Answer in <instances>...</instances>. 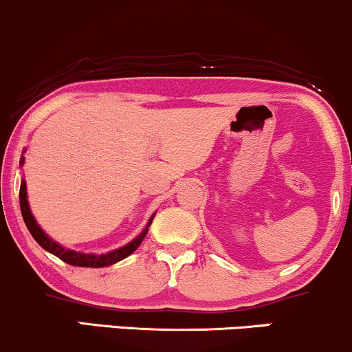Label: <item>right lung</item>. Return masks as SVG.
I'll use <instances>...</instances> for the list:
<instances>
[{"mask_svg": "<svg viewBox=\"0 0 352 352\" xmlns=\"http://www.w3.org/2000/svg\"><path fill=\"white\" fill-rule=\"evenodd\" d=\"M19 164H24V156H21V161ZM19 206H21V214H23V219H24V224H26L28 230L31 232L32 237H34V241L39 243L41 247H43L44 250L51 252L52 255H56V257H59L62 262L69 263V265H74V267H92V268H100V267H109V265H113V263L120 262V260L126 258L128 255H131L133 252L138 249L140 243L143 242V239L146 237L148 234V227L151 226L153 222V217H155V214L150 217V221H148L146 227L143 229V232L138 235V237L133 239L130 243H126V245L120 247L117 250H111L109 254H84V252H76V250H70V249H65V247L59 245L57 242H54L51 237H47V235L44 234V230L41 229L39 226H37L34 216H32L31 209H29V202H28V191H26V181H21V189H19Z\"/></svg>", "mask_w": 352, "mask_h": 352, "instance_id": "right-lung-1", "label": "right lung"}]
</instances>
